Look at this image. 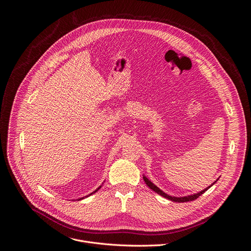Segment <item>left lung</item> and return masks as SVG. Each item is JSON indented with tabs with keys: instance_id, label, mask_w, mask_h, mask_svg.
I'll list each match as a JSON object with an SVG mask.
<instances>
[{
	"instance_id": "1",
	"label": "left lung",
	"mask_w": 251,
	"mask_h": 251,
	"mask_svg": "<svg viewBox=\"0 0 251 251\" xmlns=\"http://www.w3.org/2000/svg\"><path fill=\"white\" fill-rule=\"evenodd\" d=\"M143 179H144V181H145V183L147 184V186L150 188V189H152L153 191H155L156 193H158L159 195H161V196H163L164 198H166V199H168V200H171V201H174V202H187V201H192V200H195L196 198H198L201 194H203L205 191H206L207 189H209L215 182L219 179V178H217V180L216 181H214L213 183L210 185V186H208V187H206L205 189H203V190H201V191H199V192H197V193H194V194H191V195H187V196H181V197H175V196H171V195H168L167 193H165L164 191H162L160 188L159 187H157L154 183H152V182L145 176V175H143Z\"/></svg>"
}]
</instances>
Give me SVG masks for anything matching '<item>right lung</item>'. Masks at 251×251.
Masks as SVG:
<instances>
[{
	"instance_id": "obj_1",
	"label": "right lung",
	"mask_w": 251,
	"mask_h": 251,
	"mask_svg": "<svg viewBox=\"0 0 251 251\" xmlns=\"http://www.w3.org/2000/svg\"><path fill=\"white\" fill-rule=\"evenodd\" d=\"M101 186H102V185H101ZM101 186H99V187H98V188H97V189H96V190H95V191H93V192H92V193H90V194H89V195H87V196H85V197H88V196H90V195H92V194H94V193H95V192H97V191H98V190H99V189H100V188H101ZM85 197H82V198H79V199H78V200H82V199H84V198H85Z\"/></svg>"
}]
</instances>
